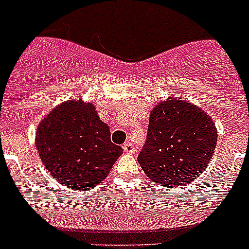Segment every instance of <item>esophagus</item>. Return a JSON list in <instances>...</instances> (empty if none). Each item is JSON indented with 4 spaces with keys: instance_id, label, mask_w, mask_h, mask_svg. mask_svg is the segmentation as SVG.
I'll return each instance as SVG.
<instances>
[{
    "instance_id": "34e87169",
    "label": "esophagus",
    "mask_w": 249,
    "mask_h": 249,
    "mask_svg": "<svg viewBox=\"0 0 249 249\" xmlns=\"http://www.w3.org/2000/svg\"><path fill=\"white\" fill-rule=\"evenodd\" d=\"M123 152H124V153H135L136 152V148L135 147H133V144L132 143H124L123 144Z\"/></svg>"
}]
</instances>
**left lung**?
<instances>
[{
	"label": "left lung",
	"mask_w": 249,
	"mask_h": 249,
	"mask_svg": "<svg viewBox=\"0 0 249 249\" xmlns=\"http://www.w3.org/2000/svg\"><path fill=\"white\" fill-rule=\"evenodd\" d=\"M212 118L197 106L178 98L158 103L149 116L148 132L138 162L160 186L179 187L202 175L217 143Z\"/></svg>",
	"instance_id": "left-lung-1"
}]
</instances>
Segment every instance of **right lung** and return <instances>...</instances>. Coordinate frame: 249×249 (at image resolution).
<instances>
[{
    "label": "right lung",
    "mask_w": 249,
    "mask_h": 249,
    "mask_svg": "<svg viewBox=\"0 0 249 249\" xmlns=\"http://www.w3.org/2000/svg\"><path fill=\"white\" fill-rule=\"evenodd\" d=\"M36 147L51 176L73 191L101 183L122 155L94 106L81 100L66 101L41 121Z\"/></svg>",
    "instance_id": "obj_1"
}]
</instances>
